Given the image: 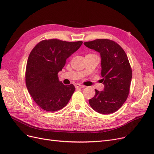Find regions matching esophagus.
<instances>
[{
  "label": "esophagus",
  "instance_id": "obj_1",
  "mask_svg": "<svg viewBox=\"0 0 154 154\" xmlns=\"http://www.w3.org/2000/svg\"><path fill=\"white\" fill-rule=\"evenodd\" d=\"M75 87H76V88H82L85 87V86L82 85H81V84H78V83H77V84L75 85Z\"/></svg>",
  "mask_w": 154,
  "mask_h": 154
}]
</instances>
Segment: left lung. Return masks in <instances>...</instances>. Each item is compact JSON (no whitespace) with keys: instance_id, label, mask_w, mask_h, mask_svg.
Instances as JSON below:
<instances>
[{"instance_id":"1","label":"left lung","mask_w":154,"mask_h":154,"mask_svg":"<svg viewBox=\"0 0 154 154\" xmlns=\"http://www.w3.org/2000/svg\"><path fill=\"white\" fill-rule=\"evenodd\" d=\"M84 45L100 53L104 84V91L95 89L94 96L88 100L89 104L98 113H114L122 107L129 94L132 71L127 56L119 44L111 40L97 39Z\"/></svg>"}]
</instances>
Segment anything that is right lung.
<instances>
[{
	"mask_svg": "<svg viewBox=\"0 0 154 154\" xmlns=\"http://www.w3.org/2000/svg\"><path fill=\"white\" fill-rule=\"evenodd\" d=\"M82 43V41L44 40L32 49L26 65V83L32 100L41 109L57 111L68 103L75 87L59 81L58 73Z\"/></svg>",
	"mask_w": 154,
	"mask_h": 154,
	"instance_id": "right-lung-1",
	"label": "right lung"
}]
</instances>
